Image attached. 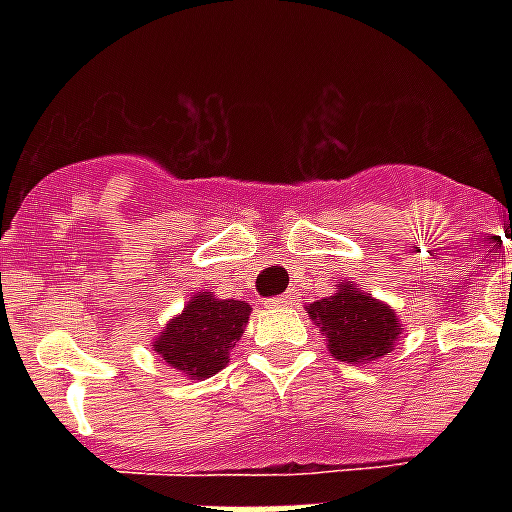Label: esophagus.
I'll return each instance as SVG.
<instances>
[{
	"label": "esophagus",
	"instance_id": "esophagus-1",
	"mask_svg": "<svg viewBox=\"0 0 512 512\" xmlns=\"http://www.w3.org/2000/svg\"><path fill=\"white\" fill-rule=\"evenodd\" d=\"M295 303H297L295 292H284V295L268 300V305H271V308H292Z\"/></svg>",
	"mask_w": 512,
	"mask_h": 512
}]
</instances>
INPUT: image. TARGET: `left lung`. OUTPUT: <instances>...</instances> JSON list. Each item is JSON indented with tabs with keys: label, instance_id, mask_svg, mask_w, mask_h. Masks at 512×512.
I'll use <instances>...</instances> for the list:
<instances>
[{
	"label": "left lung",
	"instance_id": "obj_1",
	"mask_svg": "<svg viewBox=\"0 0 512 512\" xmlns=\"http://www.w3.org/2000/svg\"><path fill=\"white\" fill-rule=\"evenodd\" d=\"M305 311L327 337L329 353L345 364H372L390 353L401 335L393 308L353 287V281H340L335 295L305 305Z\"/></svg>",
	"mask_w": 512,
	"mask_h": 512
}]
</instances>
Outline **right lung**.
I'll use <instances>...</instances> for the list:
<instances>
[{
  "label": "right lung",
  "instance_id": "1",
  "mask_svg": "<svg viewBox=\"0 0 512 512\" xmlns=\"http://www.w3.org/2000/svg\"><path fill=\"white\" fill-rule=\"evenodd\" d=\"M249 313L252 308L244 300H217L212 292H199L159 332L154 350L185 377L207 380L231 361V350L244 335Z\"/></svg>",
  "mask_w": 512,
  "mask_h": 512
}]
</instances>
